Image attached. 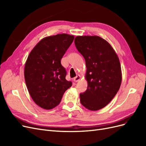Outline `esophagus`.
<instances>
[{
	"label": "esophagus",
	"mask_w": 146,
	"mask_h": 146,
	"mask_svg": "<svg viewBox=\"0 0 146 146\" xmlns=\"http://www.w3.org/2000/svg\"><path fill=\"white\" fill-rule=\"evenodd\" d=\"M80 78H81L80 76H79V75H78V76H77L76 77L74 78V81L75 82H79V80H80Z\"/></svg>",
	"instance_id": "34e87169"
}]
</instances>
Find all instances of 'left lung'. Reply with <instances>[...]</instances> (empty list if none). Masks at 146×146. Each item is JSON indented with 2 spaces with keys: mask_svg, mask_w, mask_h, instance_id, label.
Instances as JSON below:
<instances>
[{
  "mask_svg": "<svg viewBox=\"0 0 146 146\" xmlns=\"http://www.w3.org/2000/svg\"><path fill=\"white\" fill-rule=\"evenodd\" d=\"M74 43L85 60L86 91L80 94L86 108L97 111L112 100L120 88V61L110 44L98 36H77Z\"/></svg>",
  "mask_w": 146,
  "mask_h": 146,
  "instance_id": "1",
  "label": "left lung"
}]
</instances>
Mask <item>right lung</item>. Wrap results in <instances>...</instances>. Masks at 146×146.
Returning <instances> with one entry per match:
<instances>
[{"label": "right lung", "mask_w": 146, "mask_h": 146, "mask_svg": "<svg viewBox=\"0 0 146 146\" xmlns=\"http://www.w3.org/2000/svg\"><path fill=\"white\" fill-rule=\"evenodd\" d=\"M74 39V35L66 33L45 37L28 56L24 68L25 83L35 103L43 109L56 107L72 86L66 79L61 60Z\"/></svg>", "instance_id": "1"}]
</instances>
